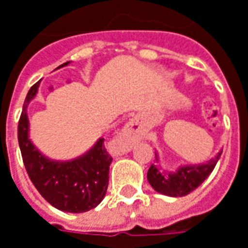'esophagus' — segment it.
<instances>
[{
  "label": "esophagus",
  "mask_w": 248,
  "mask_h": 248,
  "mask_svg": "<svg viewBox=\"0 0 248 248\" xmlns=\"http://www.w3.org/2000/svg\"><path fill=\"white\" fill-rule=\"evenodd\" d=\"M122 138L127 142H134L141 140L142 138V129L140 122L137 119H131L129 124H126L124 133H122Z\"/></svg>",
  "instance_id": "1"
}]
</instances>
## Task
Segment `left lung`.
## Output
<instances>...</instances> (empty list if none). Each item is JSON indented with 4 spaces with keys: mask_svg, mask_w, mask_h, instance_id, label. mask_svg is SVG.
Wrapping results in <instances>:
<instances>
[{
    "mask_svg": "<svg viewBox=\"0 0 248 248\" xmlns=\"http://www.w3.org/2000/svg\"><path fill=\"white\" fill-rule=\"evenodd\" d=\"M220 155L221 150L215 155V158H211L205 164L180 166L176 172H161L158 165L152 164L148 170L149 184L153 186L154 190L166 196H186L199 185H202V181L212 173ZM155 161H158L157 154Z\"/></svg>",
    "mask_w": 248,
    "mask_h": 248,
    "instance_id": "left-lung-1",
    "label": "left lung"
}]
</instances>
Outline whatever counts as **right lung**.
Listing matches in <instances>:
<instances>
[{
    "mask_svg": "<svg viewBox=\"0 0 248 248\" xmlns=\"http://www.w3.org/2000/svg\"><path fill=\"white\" fill-rule=\"evenodd\" d=\"M39 86L37 82L28 93L17 130L28 176L40 195L55 208L72 214L90 211L103 200L108 185L112 158L105 148V138H99L87 153L71 161H55L43 155L29 140L27 114L28 105L37 94Z\"/></svg>",
    "mask_w": 248,
    "mask_h": 248,
    "instance_id": "add662e5",
    "label": "right lung"
}]
</instances>
